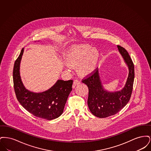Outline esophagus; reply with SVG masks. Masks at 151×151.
<instances>
[{"mask_svg": "<svg viewBox=\"0 0 151 151\" xmlns=\"http://www.w3.org/2000/svg\"><path fill=\"white\" fill-rule=\"evenodd\" d=\"M80 84V82L78 80H75L74 81H73V88H74L75 86H78V85H79Z\"/></svg>", "mask_w": 151, "mask_h": 151, "instance_id": "esophagus-1", "label": "esophagus"}]
</instances>
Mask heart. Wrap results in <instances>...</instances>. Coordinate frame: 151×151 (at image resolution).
Masks as SVG:
<instances>
[{
	"mask_svg": "<svg viewBox=\"0 0 151 151\" xmlns=\"http://www.w3.org/2000/svg\"><path fill=\"white\" fill-rule=\"evenodd\" d=\"M100 54L94 47L83 45L75 47L68 52L65 56L66 68L77 67L80 76H86L93 71L98 64Z\"/></svg>",
	"mask_w": 151,
	"mask_h": 151,
	"instance_id": "b5f03b06",
	"label": "heart"
}]
</instances>
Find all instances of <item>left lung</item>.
<instances>
[{"mask_svg":"<svg viewBox=\"0 0 151 151\" xmlns=\"http://www.w3.org/2000/svg\"><path fill=\"white\" fill-rule=\"evenodd\" d=\"M118 49L129 68V75L126 84L121 90L109 92L102 84L99 69L82 82L88 87V105L91 112L99 118H106L114 115L124 108L129 101L134 80V65L126 50L121 46Z\"/></svg>","mask_w":151,"mask_h":151,"instance_id":"obj_1","label":"left lung"}]
</instances>
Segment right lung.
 Listing matches in <instances>:
<instances>
[{"mask_svg":"<svg viewBox=\"0 0 151 151\" xmlns=\"http://www.w3.org/2000/svg\"><path fill=\"white\" fill-rule=\"evenodd\" d=\"M24 48L14 62V86L17 100L30 113L47 120L57 118L63 112L65 104L72 91L73 80H58L50 89L40 93L28 90L22 82L20 65Z\"/></svg>","mask_w":151,"mask_h":151,"instance_id":"1","label":"right lung"}]
</instances>
